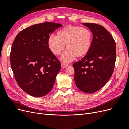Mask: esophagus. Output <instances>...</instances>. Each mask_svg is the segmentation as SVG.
I'll use <instances>...</instances> for the list:
<instances>
[{
	"label": "esophagus",
	"mask_w": 129,
	"mask_h": 129,
	"mask_svg": "<svg viewBox=\"0 0 129 129\" xmlns=\"http://www.w3.org/2000/svg\"><path fill=\"white\" fill-rule=\"evenodd\" d=\"M61 67L63 68H66V67H67V66H68L67 64H66V63H61Z\"/></svg>",
	"instance_id": "1"
}]
</instances>
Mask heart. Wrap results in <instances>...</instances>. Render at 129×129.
<instances>
[{"label": "heart", "mask_w": 129, "mask_h": 129, "mask_svg": "<svg viewBox=\"0 0 129 129\" xmlns=\"http://www.w3.org/2000/svg\"><path fill=\"white\" fill-rule=\"evenodd\" d=\"M92 34L88 29L80 26H69L57 31V36L50 35L47 44L50 51L58 55L65 47L67 48L62 54L61 60L69 63L76 56L82 57L88 53L91 47Z\"/></svg>", "instance_id": "heart-1"}]
</instances>
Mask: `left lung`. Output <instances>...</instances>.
I'll return each instance as SVG.
<instances>
[{
    "instance_id": "8db88e82",
    "label": "left lung",
    "mask_w": 129,
    "mask_h": 129,
    "mask_svg": "<svg viewBox=\"0 0 129 129\" xmlns=\"http://www.w3.org/2000/svg\"><path fill=\"white\" fill-rule=\"evenodd\" d=\"M92 33L91 47L81 61L73 64L74 81L81 91L92 93L99 90L110 79L116 58V43L102 26L82 23Z\"/></svg>"
}]
</instances>
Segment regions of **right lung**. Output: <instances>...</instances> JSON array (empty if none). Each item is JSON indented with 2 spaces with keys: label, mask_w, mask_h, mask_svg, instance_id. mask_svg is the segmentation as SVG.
<instances>
[{
  "label": "right lung",
  "mask_w": 129,
  "mask_h": 129,
  "mask_svg": "<svg viewBox=\"0 0 129 129\" xmlns=\"http://www.w3.org/2000/svg\"><path fill=\"white\" fill-rule=\"evenodd\" d=\"M61 26L54 22L34 25L19 33L13 42L11 68L19 86L30 96L46 95L54 86L61 63L50 50L47 40Z\"/></svg>",
  "instance_id": "obj_1"
}]
</instances>
